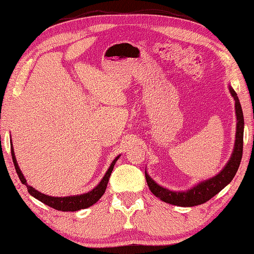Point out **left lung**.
<instances>
[{
  "label": "left lung",
  "mask_w": 254,
  "mask_h": 254,
  "mask_svg": "<svg viewBox=\"0 0 254 254\" xmlns=\"http://www.w3.org/2000/svg\"><path fill=\"white\" fill-rule=\"evenodd\" d=\"M229 92L232 97L235 100V114H236V135H235V143L233 154L229 158L228 163L226 164L223 170L214 178L202 181L194 187L189 189L188 191H171L166 188L160 187L157 184L150 176L148 175L147 171L144 172L146 174L147 184L150 191L154 194L163 200L164 202L174 204L179 207H193L202 204L210 200L212 196H215L217 193L220 192L227 184L231 183V181L234 179L237 170H239L241 159L243 155V132H244V118L242 107H241L239 97L234 89L231 86H228Z\"/></svg>",
  "instance_id": "8db88e82"
}]
</instances>
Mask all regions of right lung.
I'll return each mask as SVG.
<instances>
[{"instance_id": "obj_1", "label": "right lung", "mask_w": 254, "mask_h": 254, "mask_svg": "<svg viewBox=\"0 0 254 254\" xmlns=\"http://www.w3.org/2000/svg\"><path fill=\"white\" fill-rule=\"evenodd\" d=\"M11 144H12V141H11ZM11 155H12V160H13L14 168H15V171H17L19 179H20V181H21L22 184L26 185L28 189V192L30 193V195H33L34 198L38 199L40 202L45 203V204H47V206H50V207L54 208V209H56V210H60V211H76V210H80V209H86L97 202V201L102 198V195L104 194V193H105L108 180H110V176H111V173L113 171V168H114L116 160L120 158V156H118L114 160H113V163L111 164L110 168L107 170L106 174L104 175L102 181H100L97 187L92 189L91 191L83 193V194L71 195V196H51V195L44 194V193L39 192L38 190H36V189H34L33 187H30V185L27 184L25 176H23V174L21 173V171H20V168L18 166L17 159H15V156H14V150H13V148H12V146H11Z\"/></svg>"}]
</instances>
